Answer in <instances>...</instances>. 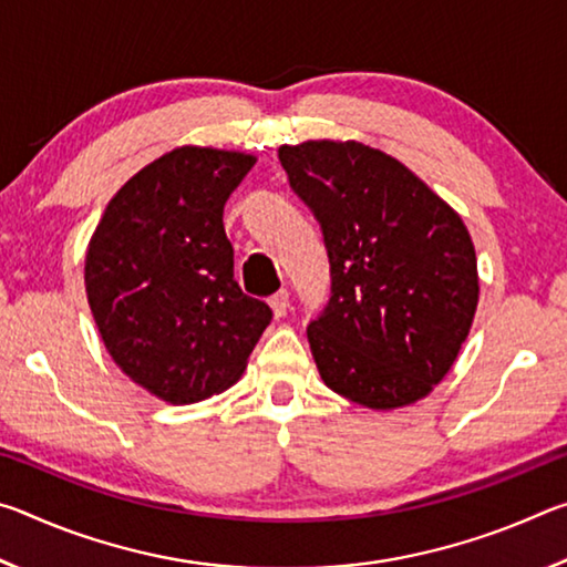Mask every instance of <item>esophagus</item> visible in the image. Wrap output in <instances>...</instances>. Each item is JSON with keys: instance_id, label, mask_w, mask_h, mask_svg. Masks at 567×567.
Instances as JSON below:
<instances>
[{"instance_id": "1", "label": "esophagus", "mask_w": 567, "mask_h": 567, "mask_svg": "<svg viewBox=\"0 0 567 567\" xmlns=\"http://www.w3.org/2000/svg\"><path fill=\"white\" fill-rule=\"evenodd\" d=\"M270 307H272L275 318H285L287 310H290V292H287V290L275 292V295L270 297Z\"/></svg>"}]
</instances>
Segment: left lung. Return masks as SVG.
<instances>
[{"mask_svg":"<svg viewBox=\"0 0 567 567\" xmlns=\"http://www.w3.org/2000/svg\"><path fill=\"white\" fill-rule=\"evenodd\" d=\"M277 155L330 257V300L307 324L324 385L372 410L425 398L453 368L477 310L463 219L402 162L362 142L310 140Z\"/></svg>","mask_w":567,"mask_h":567,"instance_id":"8db88e82","label":"left lung"}]
</instances>
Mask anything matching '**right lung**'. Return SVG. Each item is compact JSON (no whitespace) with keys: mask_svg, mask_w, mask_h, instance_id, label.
Wrapping results in <instances>:
<instances>
[{"mask_svg":"<svg viewBox=\"0 0 567 567\" xmlns=\"http://www.w3.org/2000/svg\"><path fill=\"white\" fill-rule=\"evenodd\" d=\"M252 155L177 147L124 182L84 260L104 348L172 405L235 385L272 310L235 282L223 213Z\"/></svg>","mask_w":567,"mask_h":567,"instance_id":"obj_1","label":"right lung"}]
</instances>
